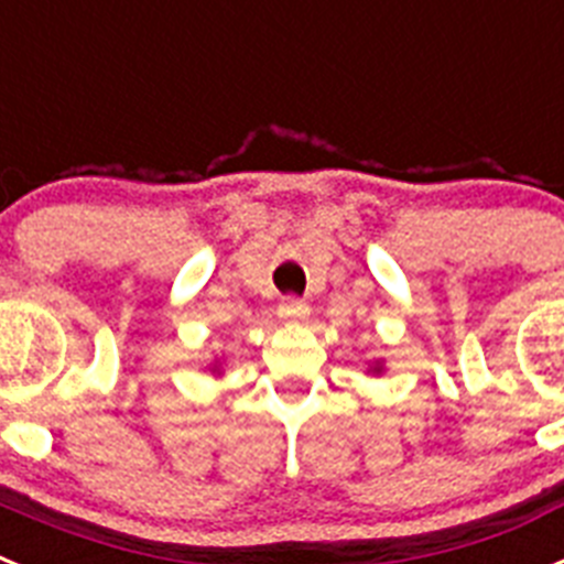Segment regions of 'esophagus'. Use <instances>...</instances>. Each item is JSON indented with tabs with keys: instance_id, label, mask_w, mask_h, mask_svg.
Masks as SVG:
<instances>
[{
	"instance_id": "obj_1",
	"label": "esophagus",
	"mask_w": 564,
	"mask_h": 564,
	"mask_svg": "<svg viewBox=\"0 0 564 564\" xmlns=\"http://www.w3.org/2000/svg\"><path fill=\"white\" fill-rule=\"evenodd\" d=\"M279 316L288 318V322H302V318L311 316V307H307L302 299L291 296V299H285L282 305H279Z\"/></svg>"
}]
</instances>
